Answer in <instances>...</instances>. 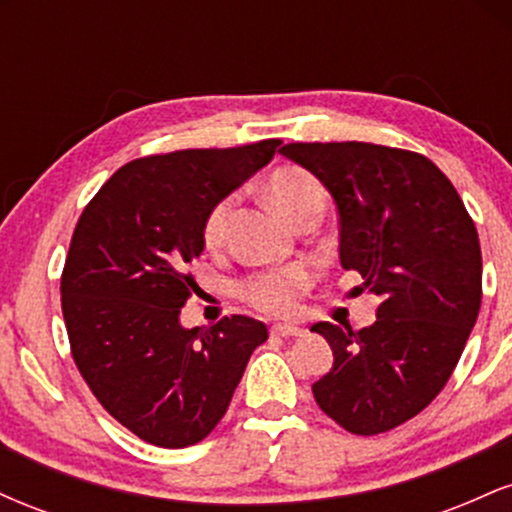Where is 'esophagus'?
Instances as JSON below:
<instances>
[{"instance_id": "1", "label": "esophagus", "mask_w": 512, "mask_h": 512, "mask_svg": "<svg viewBox=\"0 0 512 512\" xmlns=\"http://www.w3.org/2000/svg\"><path fill=\"white\" fill-rule=\"evenodd\" d=\"M272 334H276V337H303L305 330L298 325H289V322H276V325H272Z\"/></svg>"}]
</instances>
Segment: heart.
<instances>
[{
	"label": "heart",
	"mask_w": 512,
	"mask_h": 512,
	"mask_svg": "<svg viewBox=\"0 0 512 512\" xmlns=\"http://www.w3.org/2000/svg\"><path fill=\"white\" fill-rule=\"evenodd\" d=\"M267 195L272 204L291 223H296L301 216L313 214V211L325 209V190L308 170L303 168H279L274 170L272 178L267 180ZM233 209V197L221 199L214 209H211L207 223H204V240L207 245H219L226 236L228 216ZM313 274L303 264L296 267L281 269V272H269L248 281L243 286L245 298L255 303L257 308L267 310V313H289L296 303V296L305 286L310 284Z\"/></svg>",
	"instance_id": "b5f03b06"
}]
</instances>
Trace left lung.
I'll list each match as a JSON object with an SVG mask.
<instances>
[{
  "mask_svg": "<svg viewBox=\"0 0 512 512\" xmlns=\"http://www.w3.org/2000/svg\"><path fill=\"white\" fill-rule=\"evenodd\" d=\"M339 214V262L380 298L375 322H317L334 366L317 407L356 436L390 431L436 399L460 361L481 305V250L452 182L414 151L366 142L286 144Z\"/></svg>",
  "mask_w": 512,
  "mask_h": 512,
  "instance_id": "8db88e82",
  "label": "left lung"
}]
</instances>
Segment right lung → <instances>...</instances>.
<instances>
[{
	"instance_id": "1",
	"label": "right lung",
	"mask_w": 512,
	"mask_h": 512,
	"mask_svg": "<svg viewBox=\"0 0 512 512\" xmlns=\"http://www.w3.org/2000/svg\"><path fill=\"white\" fill-rule=\"evenodd\" d=\"M279 139L187 149L122 166L88 202L62 272L72 356L98 402L158 448L207 438L231 404L252 351L255 317L182 327L211 209L267 166Z\"/></svg>"
}]
</instances>
